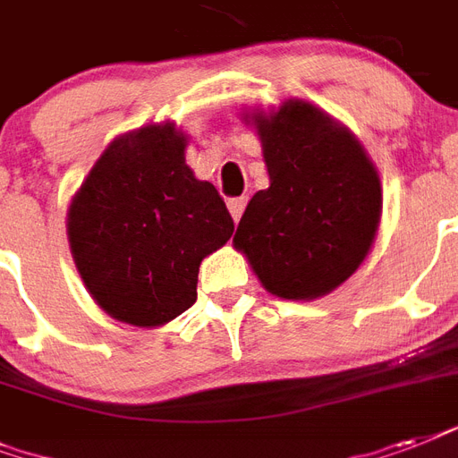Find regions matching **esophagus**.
I'll list each match as a JSON object with an SVG mask.
<instances>
[{"label": "esophagus", "mask_w": 458, "mask_h": 458, "mask_svg": "<svg viewBox=\"0 0 458 458\" xmlns=\"http://www.w3.org/2000/svg\"><path fill=\"white\" fill-rule=\"evenodd\" d=\"M244 207H247V197H233L228 199V208H230V216H233V221H240L244 214Z\"/></svg>", "instance_id": "34e87169"}]
</instances>
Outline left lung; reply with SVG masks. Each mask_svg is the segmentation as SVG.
I'll use <instances>...</instances> for the list:
<instances>
[{"label":"left lung","mask_w":458,"mask_h":458,"mask_svg":"<svg viewBox=\"0 0 458 458\" xmlns=\"http://www.w3.org/2000/svg\"><path fill=\"white\" fill-rule=\"evenodd\" d=\"M247 118L271 185L251 197L233 244L276 297L333 293L376 242L383 214L376 165L344 125L309 102L287 99Z\"/></svg>","instance_id":"obj_1"}]
</instances>
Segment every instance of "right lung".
Wrapping results in <instances>:
<instances>
[{"mask_svg": "<svg viewBox=\"0 0 458 458\" xmlns=\"http://www.w3.org/2000/svg\"><path fill=\"white\" fill-rule=\"evenodd\" d=\"M175 123L125 132L97 158L68 208V242L92 300L138 327L164 326L197 300L201 259L235 223L185 164Z\"/></svg>", "mask_w": 458, "mask_h": 458, "instance_id": "right-lung-1", "label": "right lung"}]
</instances>
